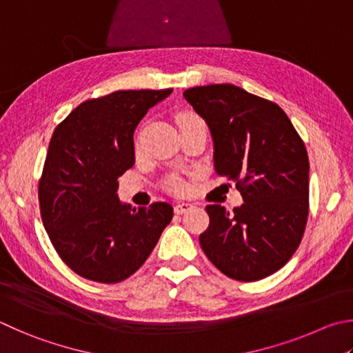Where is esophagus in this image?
<instances>
[{"label": "esophagus", "mask_w": 353, "mask_h": 353, "mask_svg": "<svg viewBox=\"0 0 353 353\" xmlns=\"http://www.w3.org/2000/svg\"><path fill=\"white\" fill-rule=\"evenodd\" d=\"M193 208V203H188V202H181V203H176L174 205V213L176 214H183L187 213L188 210Z\"/></svg>", "instance_id": "esophagus-1"}]
</instances>
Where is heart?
Returning a JSON list of instances; mask_svg holds the SVG:
<instances>
[{
	"instance_id": "b5f03b06",
	"label": "heart",
	"mask_w": 353,
	"mask_h": 353,
	"mask_svg": "<svg viewBox=\"0 0 353 353\" xmlns=\"http://www.w3.org/2000/svg\"><path fill=\"white\" fill-rule=\"evenodd\" d=\"M176 121H177L179 128H181V131L187 130V128L193 126V125L203 123V120L193 111H183L181 114H177ZM166 188L176 194H182L183 191L187 190V183H185L182 179H179V177H171V179H168V182H166Z\"/></svg>"
}]
</instances>
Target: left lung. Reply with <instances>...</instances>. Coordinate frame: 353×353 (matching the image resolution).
Returning <instances> with one entry per match:
<instances>
[{"label":"left lung","instance_id":"left-lung-1","mask_svg":"<svg viewBox=\"0 0 353 353\" xmlns=\"http://www.w3.org/2000/svg\"><path fill=\"white\" fill-rule=\"evenodd\" d=\"M183 97L210 128L216 172L236 182L243 199L233 213L207 205L203 253L232 279L270 276L296 252L309 216L303 139L276 103L239 86H196Z\"/></svg>","mask_w":353,"mask_h":353}]
</instances>
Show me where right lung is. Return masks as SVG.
<instances>
[{
    "label": "right lung",
    "instance_id": "obj_1",
    "mask_svg": "<svg viewBox=\"0 0 353 353\" xmlns=\"http://www.w3.org/2000/svg\"><path fill=\"white\" fill-rule=\"evenodd\" d=\"M172 89L115 91L83 101L55 128L38 183L44 228L80 276L115 284L148 259L172 207L121 203L119 177L134 165V130Z\"/></svg>",
    "mask_w": 353,
    "mask_h": 353
}]
</instances>
